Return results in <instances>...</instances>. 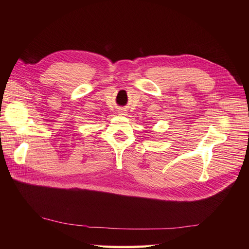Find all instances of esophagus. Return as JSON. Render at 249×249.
<instances>
[{"mask_svg": "<svg viewBox=\"0 0 249 249\" xmlns=\"http://www.w3.org/2000/svg\"><path fill=\"white\" fill-rule=\"evenodd\" d=\"M119 114H120V115H126V112H125L124 110H120V111H119Z\"/></svg>", "mask_w": 249, "mask_h": 249, "instance_id": "obj_1", "label": "esophagus"}]
</instances>
